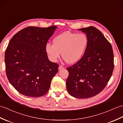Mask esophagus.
Masks as SVG:
<instances>
[{"label": "esophagus", "mask_w": 123, "mask_h": 123, "mask_svg": "<svg viewBox=\"0 0 123 123\" xmlns=\"http://www.w3.org/2000/svg\"><path fill=\"white\" fill-rule=\"evenodd\" d=\"M63 68H64V67H63L62 66V65H59V68H58L59 70H62V69H63Z\"/></svg>", "instance_id": "1"}]
</instances>
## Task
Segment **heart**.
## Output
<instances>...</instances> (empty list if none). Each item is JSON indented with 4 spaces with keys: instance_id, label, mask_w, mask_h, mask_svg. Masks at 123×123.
Listing matches in <instances>:
<instances>
[{
    "instance_id": "obj_1",
    "label": "heart",
    "mask_w": 123,
    "mask_h": 123,
    "mask_svg": "<svg viewBox=\"0 0 123 123\" xmlns=\"http://www.w3.org/2000/svg\"><path fill=\"white\" fill-rule=\"evenodd\" d=\"M88 39L83 33L65 31L53 40V44L45 45V52L50 60L55 62L62 57L68 64H74L80 60L86 51Z\"/></svg>"
}]
</instances>
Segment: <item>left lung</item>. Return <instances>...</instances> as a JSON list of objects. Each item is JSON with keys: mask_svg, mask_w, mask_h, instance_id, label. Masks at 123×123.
<instances>
[{"mask_svg": "<svg viewBox=\"0 0 123 123\" xmlns=\"http://www.w3.org/2000/svg\"><path fill=\"white\" fill-rule=\"evenodd\" d=\"M78 30L86 34L88 44L82 58L67 68L66 86L72 96L87 98L100 93L109 81L114 70L113 51L110 43L95 27Z\"/></svg>", "mask_w": 123, "mask_h": 123, "instance_id": "8db88e82", "label": "left lung"}]
</instances>
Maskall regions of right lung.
I'll return each mask as SVG.
<instances>
[{"label":"right lung","mask_w":123,"mask_h":123,"mask_svg":"<svg viewBox=\"0 0 123 123\" xmlns=\"http://www.w3.org/2000/svg\"><path fill=\"white\" fill-rule=\"evenodd\" d=\"M56 28L28 27L10 40L5 55L6 75L22 95L40 97L49 89L59 65L49 61L45 45Z\"/></svg>","instance_id":"add662e5"}]
</instances>
